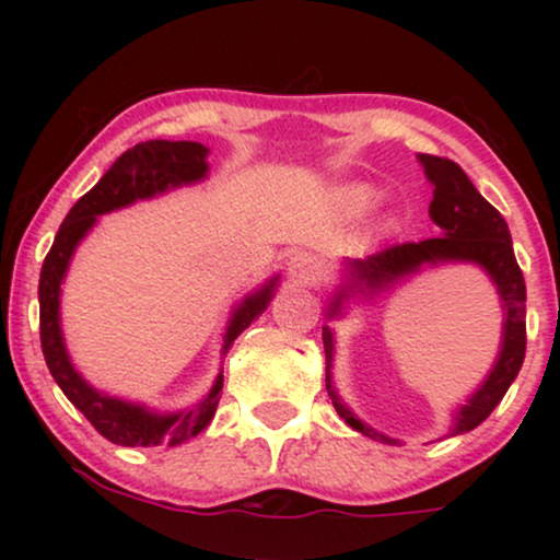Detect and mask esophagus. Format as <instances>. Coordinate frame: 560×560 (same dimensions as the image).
Wrapping results in <instances>:
<instances>
[{
    "instance_id": "34e87169",
    "label": "esophagus",
    "mask_w": 560,
    "mask_h": 560,
    "mask_svg": "<svg viewBox=\"0 0 560 560\" xmlns=\"http://www.w3.org/2000/svg\"><path fill=\"white\" fill-rule=\"evenodd\" d=\"M289 273H292L298 281H302V284H316L324 271H320V262L313 258V255L298 253L292 260H289Z\"/></svg>"
}]
</instances>
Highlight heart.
Wrapping results in <instances>:
<instances>
[{
	"label": "heart",
	"mask_w": 560,
	"mask_h": 560,
	"mask_svg": "<svg viewBox=\"0 0 560 560\" xmlns=\"http://www.w3.org/2000/svg\"><path fill=\"white\" fill-rule=\"evenodd\" d=\"M350 202H352V208H355V210H365L371 202H374V195H371L369 189H355V191H352Z\"/></svg>",
	"instance_id": "1"
}]
</instances>
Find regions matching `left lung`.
<instances>
[{
	"label": "left lung",
	"instance_id": "obj_1",
	"mask_svg": "<svg viewBox=\"0 0 560 560\" xmlns=\"http://www.w3.org/2000/svg\"><path fill=\"white\" fill-rule=\"evenodd\" d=\"M421 165L427 171L429 182L434 184V197L429 205V215L436 226L442 229V236L421 242H400L389 244V247L378 249L363 260H352V284L361 292L369 289H382L389 281L400 279L405 273L419 271L423 262H440V260H468L477 262L490 273V279L498 284L500 300H503L505 326H503V350H500L498 363H494L492 374L481 384L479 392H474L471 400L458 410L453 423V434L471 432L479 427L487 416L492 413L494 405L503 400V395L516 378L518 369L524 363L526 352V287L524 273L518 268L516 255H513L511 231H508L505 218L479 195L477 186L468 182V176L458 163L447 158L421 155ZM347 294H339L331 305V316L339 313V305ZM324 350H326V389L342 416L345 423L352 429L371 436V440L392 442L387 436L365 427L361 419L350 413V408L342 405L337 392L331 389V331L324 329Z\"/></svg>",
	"mask_w": 560,
	"mask_h": 560
}]
</instances>
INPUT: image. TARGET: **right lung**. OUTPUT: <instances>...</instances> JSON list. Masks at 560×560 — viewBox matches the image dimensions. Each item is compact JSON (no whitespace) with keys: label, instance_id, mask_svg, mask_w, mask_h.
I'll return each instance as SVG.
<instances>
[{"label":"right lung","instance_id":"right-lung-1","mask_svg":"<svg viewBox=\"0 0 560 560\" xmlns=\"http://www.w3.org/2000/svg\"><path fill=\"white\" fill-rule=\"evenodd\" d=\"M208 147L199 141H165L152 139L141 141V144L126 150L124 155L113 163V168L100 178L94 189H89L79 202L70 208V213L57 231L52 247H49L47 258H44L42 276H38V331H42V352L44 361L49 365V374L66 392V397L75 408L86 416V421L102 436L124 447H155V445H182L191 440L208 427L210 419L215 416L218 400H221L223 374H218L213 389L199 400L191 410L173 416H155L144 410L141 405H131L115 397L100 395V392L89 387L79 376V371L70 363L66 342H62L60 331V284L62 276L68 271L70 255H73L75 244L83 240L89 229L94 226L96 215L110 213L115 208L160 195L168 186H182L199 182L208 173ZM276 281V279H273ZM273 281L255 292L240 305V311L231 318L226 331V345L223 352L229 350L240 334L253 324L255 318L266 311L268 300L273 294Z\"/></svg>","mask_w":560,"mask_h":560}]
</instances>
